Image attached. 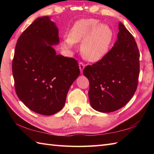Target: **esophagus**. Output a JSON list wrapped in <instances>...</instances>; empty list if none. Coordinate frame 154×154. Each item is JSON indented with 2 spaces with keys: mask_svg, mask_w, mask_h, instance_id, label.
Instances as JSON below:
<instances>
[{
  "mask_svg": "<svg viewBox=\"0 0 154 154\" xmlns=\"http://www.w3.org/2000/svg\"><path fill=\"white\" fill-rule=\"evenodd\" d=\"M79 69H80L81 73H83V71L84 68H85V64L83 63V62H79Z\"/></svg>",
  "mask_w": 154,
  "mask_h": 154,
  "instance_id": "esophagus-1",
  "label": "esophagus"
}]
</instances>
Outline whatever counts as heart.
Segmentation results:
<instances>
[{"label": "heart", "mask_w": 154, "mask_h": 154, "mask_svg": "<svg viewBox=\"0 0 154 154\" xmlns=\"http://www.w3.org/2000/svg\"><path fill=\"white\" fill-rule=\"evenodd\" d=\"M112 39L113 31L109 25L100 24L96 19H83L75 23L62 46L71 50L75 43L82 42L81 51L83 57L89 61H97L107 54Z\"/></svg>", "instance_id": "obj_1"}]
</instances>
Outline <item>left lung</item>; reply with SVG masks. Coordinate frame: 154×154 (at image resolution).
<instances>
[{"instance_id": "8db88e82", "label": "left lung", "mask_w": 154, "mask_h": 154, "mask_svg": "<svg viewBox=\"0 0 154 154\" xmlns=\"http://www.w3.org/2000/svg\"><path fill=\"white\" fill-rule=\"evenodd\" d=\"M117 40L99 61L84 69L89 81L91 106L100 112H111L128 103L138 83L140 53L133 35L119 24Z\"/></svg>"}]
</instances>
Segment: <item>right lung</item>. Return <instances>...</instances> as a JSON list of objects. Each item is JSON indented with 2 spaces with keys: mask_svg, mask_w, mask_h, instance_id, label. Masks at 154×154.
I'll return each mask as SVG.
<instances>
[{
  "mask_svg": "<svg viewBox=\"0 0 154 154\" xmlns=\"http://www.w3.org/2000/svg\"><path fill=\"white\" fill-rule=\"evenodd\" d=\"M58 28L49 16L38 18L19 37L12 61L16 93L28 109L42 115L61 110L80 70L73 58L57 55Z\"/></svg>",
  "mask_w": 154,
  "mask_h": 154,
  "instance_id": "obj_1",
  "label": "right lung"
}]
</instances>
